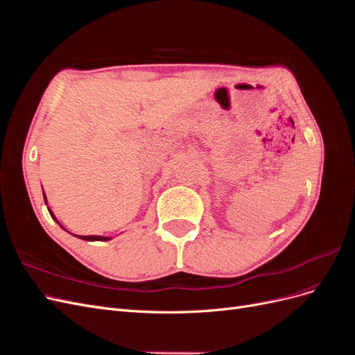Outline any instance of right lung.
<instances>
[{
  "label": "right lung",
  "mask_w": 355,
  "mask_h": 355,
  "mask_svg": "<svg viewBox=\"0 0 355 355\" xmlns=\"http://www.w3.org/2000/svg\"><path fill=\"white\" fill-rule=\"evenodd\" d=\"M44 201H46V204H47V198H46V194H44ZM49 209V207H47ZM49 211H50V214H51V218L55 219L56 222H58V219L55 218V214H53V211L49 209ZM59 223V222H58ZM62 227V225H60ZM63 228V227H62ZM65 230V228H63ZM67 231V230H65ZM75 237H78V239H81V240H85V241H108V240H111V237H102V235H75Z\"/></svg>",
  "instance_id": "right-lung-1"
}]
</instances>
